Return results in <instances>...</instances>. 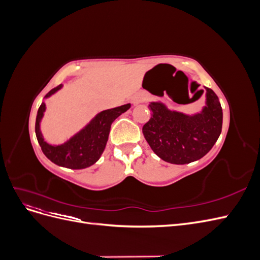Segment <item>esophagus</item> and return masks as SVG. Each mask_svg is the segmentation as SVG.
<instances>
[{"label":"esophagus","mask_w":260,"mask_h":260,"mask_svg":"<svg viewBox=\"0 0 260 260\" xmlns=\"http://www.w3.org/2000/svg\"><path fill=\"white\" fill-rule=\"evenodd\" d=\"M145 94L143 93H137L135 96L132 98V104L133 105H139L141 103H143V102L145 101Z\"/></svg>","instance_id":"esophagus-1"}]
</instances>
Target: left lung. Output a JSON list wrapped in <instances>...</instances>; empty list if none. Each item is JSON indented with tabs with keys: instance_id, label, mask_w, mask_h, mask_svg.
<instances>
[{
	"instance_id": "obj_1",
	"label": "left lung",
	"mask_w": 260,
	"mask_h": 260,
	"mask_svg": "<svg viewBox=\"0 0 260 260\" xmlns=\"http://www.w3.org/2000/svg\"><path fill=\"white\" fill-rule=\"evenodd\" d=\"M205 90V105L193 114L170 109L161 101L148 102L152 116L142 131L162 160L190 164L205 156L217 142L222 129V108L216 93L206 86Z\"/></svg>"
}]
</instances>
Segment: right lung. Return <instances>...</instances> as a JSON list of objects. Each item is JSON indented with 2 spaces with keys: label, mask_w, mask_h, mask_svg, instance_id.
I'll list each match as a JSON object with an SVG mask.
<instances>
[{
  "label": "right lung",
  "mask_w": 260,
  "mask_h": 260,
  "mask_svg": "<svg viewBox=\"0 0 260 260\" xmlns=\"http://www.w3.org/2000/svg\"><path fill=\"white\" fill-rule=\"evenodd\" d=\"M62 86L64 85L59 84L56 88L52 89L44 96V101L54 95ZM44 101L38 109L36 119V136L38 142L44 155L52 162L69 169H84L95 164L104 152L112 123L116 118L127 112L131 107V104L128 103L102 111L64 143L52 144L44 139L41 131V121L46 109Z\"/></svg>",
  "instance_id": "add662e5"
}]
</instances>
